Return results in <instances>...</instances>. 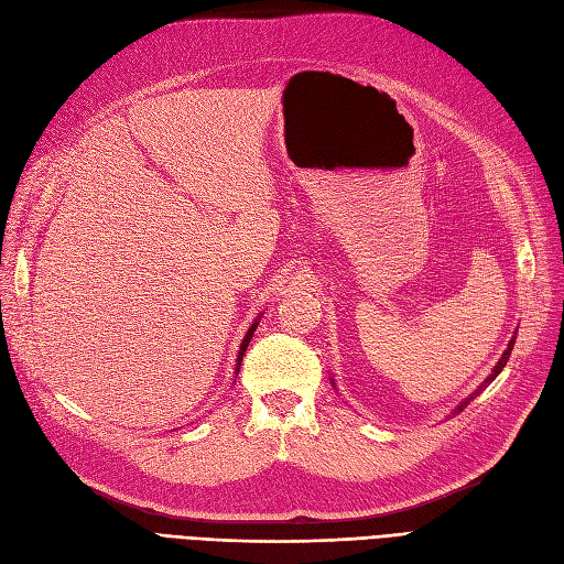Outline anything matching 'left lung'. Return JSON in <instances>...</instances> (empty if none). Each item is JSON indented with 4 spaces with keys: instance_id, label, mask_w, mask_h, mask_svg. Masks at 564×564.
<instances>
[{
    "instance_id": "left-lung-1",
    "label": "left lung",
    "mask_w": 564,
    "mask_h": 564,
    "mask_svg": "<svg viewBox=\"0 0 564 564\" xmlns=\"http://www.w3.org/2000/svg\"><path fill=\"white\" fill-rule=\"evenodd\" d=\"M513 346H516V334H513V338H510V340H508V348L503 350V355H501V360L497 362V367H494V369H491V373H489V377L485 379V383H482L480 388H477V390L473 392V395H470V398H466L464 402H460V404H458V406L454 409V412H452V414H458V412H464V406H468V402H470V400H473V398L477 395V392H482V390H485V388H487V386H489V383H491L494 379H497V377H499V373H501V369H503V367H506V362H508V357H510V350H513Z\"/></svg>"
}]
</instances>
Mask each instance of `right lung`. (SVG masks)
Returning a JSON list of instances; mask_svg holds the SVG:
<instances>
[{
  "instance_id": "1",
  "label": "right lung",
  "mask_w": 564,
  "mask_h": 564,
  "mask_svg": "<svg viewBox=\"0 0 564 564\" xmlns=\"http://www.w3.org/2000/svg\"><path fill=\"white\" fill-rule=\"evenodd\" d=\"M256 327H259V322H253V324H251V327H249V332H247V336H245V340H242V346H240V352H237V369H235V373H237V371H240V365H242V357H245V352H247V346H249V340H251V336H253Z\"/></svg>"
}]
</instances>
